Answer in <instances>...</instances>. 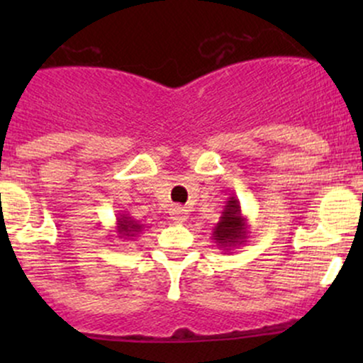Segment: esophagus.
Returning a JSON list of instances; mask_svg holds the SVG:
<instances>
[{
    "label": "esophagus",
    "mask_w": 363,
    "mask_h": 363,
    "mask_svg": "<svg viewBox=\"0 0 363 363\" xmlns=\"http://www.w3.org/2000/svg\"><path fill=\"white\" fill-rule=\"evenodd\" d=\"M187 211L189 210H186L184 206H172L169 213H170V218H172L176 223H184L187 220V215H189Z\"/></svg>",
    "instance_id": "1"
}]
</instances>
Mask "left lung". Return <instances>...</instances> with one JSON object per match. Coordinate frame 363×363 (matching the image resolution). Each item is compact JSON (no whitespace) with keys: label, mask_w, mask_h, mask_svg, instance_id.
<instances>
[{"label":"left lung","mask_w":363,"mask_h":363,"mask_svg":"<svg viewBox=\"0 0 363 363\" xmlns=\"http://www.w3.org/2000/svg\"><path fill=\"white\" fill-rule=\"evenodd\" d=\"M251 225H249L247 216L240 210V201L237 196H230L228 201H225L222 216L218 223L211 230V239L216 244V247L228 252L237 245H242L247 242V237Z\"/></svg>","instance_id":"obj_1"}]
</instances>
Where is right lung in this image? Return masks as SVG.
<instances>
[{
	"label": "right lung",
	"instance_id": "obj_1",
	"mask_svg": "<svg viewBox=\"0 0 363 363\" xmlns=\"http://www.w3.org/2000/svg\"><path fill=\"white\" fill-rule=\"evenodd\" d=\"M116 234H118L119 239H133V237H138L141 230L145 228V225L136 222L129 213H119L118 218H116Z\"/></svg>",
	"mask_w": 363,
	"mask_h": 363
}]
</instances>
